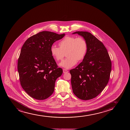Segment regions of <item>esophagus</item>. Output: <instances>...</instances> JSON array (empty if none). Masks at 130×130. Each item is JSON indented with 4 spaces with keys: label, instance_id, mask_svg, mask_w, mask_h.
Returning a JSON list of instances; mask_svg holds the SVG:
<instances>
[{
    "label": "esophagus",
    "instance_id": "obj_1",
    "mask_svg": "<svg viewBox=\"0 0 130 130\" xmlns=\"http://www.w3.org/2000/svg\"><path fill=\"white\" fill-rule=\"evenodd\" d=\"M63 73H67V72H69V71H68L66 69H63Z\"/></svg>",
    "mask_w": 130,
    "mask_h": 130
}]
</instances>
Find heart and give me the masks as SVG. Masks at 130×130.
<instances>
[{
    "mask_svg": "<svg viewBox=\"0 0 130 130\" xmlns=\"http://www.w3.org/2000/svg\"><path fill=\"white\" fill-rule=\"evenodd\" d=\"M58 45L59 48L54 45L51 47V54L56 61H60L66 53L67 58L60 64L66 69H69L75 66L77 60L80 61L83 59L88 49L86 41L82 37L66 36L60 41Z\"/></svg>",
    "mask_w": 130,
    "mask_h": 130,
    "instance_id": "1",
    "label": "heart"
}]
</instances>
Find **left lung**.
I'll return each mask as SVG.
<instances>
[{
    "label": "left lung",
    "mask_w": 130,
    "mask_h": 130,
    "mask_svg": "<svg viewBox=\"0 0 130 130\" xmlns=\"http://www.w3.org/2000/svg\"><path fill=\"white\" fill-rule=\"evenodd\" d=\"M87 42L88 49L82 62L70 70L72 88L82 100L94 99L100 94L108 82L111 61L103 43L89 32L75 31Z\"/></svg>",
    "instance_id": "8db88e82"
}]
</instances>
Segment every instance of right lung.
<instances>
[{
	"mask_svg": "<svg viewBox=\"0 0 130 130\" xmlns=\"http://www.w3.org/2000/svg\"><path fill=\"white\" fill-rule=\"evenodd\" d=\"M64 35L41 31L27 39L21 48L17 64L20 82L33 99L44 100L54 92L55 81L63 70L57 66L50 49Z\"/></svg>",
	"mask_w": 130,
	"mask_h": 130,
	"instance_id": "1",
	"label": "right lung"
}]
</instances>
